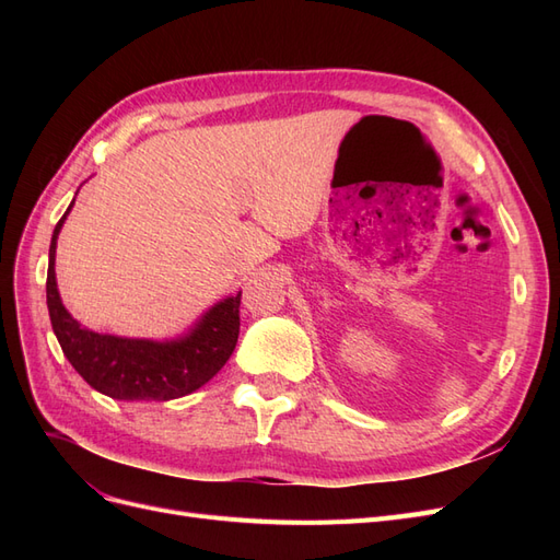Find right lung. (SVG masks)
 I'll list each match as a JSON object with an SVG mask.
<instances>
[{"instance_id": "right-lung-1", "label": "right lung", "mask_w": 560, "mask_h": 560, "mask_svg": "<svg viewBox=\"0 0 560 560\" xmlns=\"http://www.w3.org/2000/svg\"><path fill=\"white\" fill-rule=\"evenodd\" d=\"M74 206V200H72ZM72 206L56 224L48 249L46 303L65 358L97 393L124 401H167L206 385L226 364L241 334V292L219 301L175 341L95 334L67 313L56 282V243Z\"/></svg>"}]
</instances>
